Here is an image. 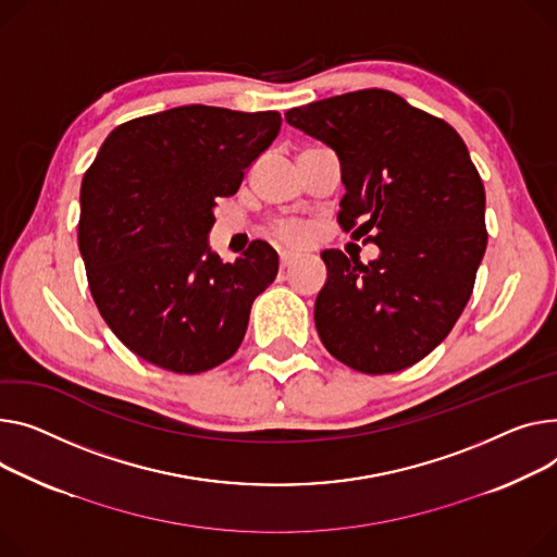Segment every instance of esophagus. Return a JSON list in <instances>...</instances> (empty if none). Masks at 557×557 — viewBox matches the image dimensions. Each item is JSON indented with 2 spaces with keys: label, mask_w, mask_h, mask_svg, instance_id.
Returning a JSON list of instances; mask_svg holds the SVG:
<instances>
[{
  "label": "esophagus",
  "mask_w": 557,
  "mask_h": 557,
  "mask_svg": "<svg viewBox=\"0 0 557 557\" xmlns=\"http://www.w3.org/2000/svg\"><path fill=\"white\" fill-rule=\"evenodd\" d=\"M293 262H295V255H290V252H282L280 255V267L282 269H288Z\"/></svg>",
  "instance_id": "esophagus-1"
}]
</instances>
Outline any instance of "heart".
<instances>
[{"label":"heart","instance_id":"1","mask_svg":"<svg viewBox=\"0 0 557 557\" xmlns=\"http://www.w3.org/2000/svg\"><path fill=\"white\" fill-rule=\"evenodd\" d=\"M275 235L286 244H302L309 239V228L300 221H280L275 226Z\"/></svg>","mask_w":557,"mask_h":557}]
</instances>
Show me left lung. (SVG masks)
Masks as SVG:
<instances>
[{
	"label": "left lung",
	"instance_id": "obj_1",
	"mask_svg": "<svg viewBox=\"0 0 557 557\" xmlns=\"http://www.w3.org/2000/svg\"><path fill=\"white\" fill-rule=\"evenodd\" d=\"M338 154V224L381 257L324 250L315 329L326 351L362 374L417 364L453 331L486 252V193L461 136L385 89L324 98L284 114Z\"/></svg>",
	"mask_w": 557,
	"mask_h": 557
}]
</instances>
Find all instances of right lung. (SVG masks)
<instances>
[{
    "label": "right lung",
    "instance_id": "right-lung-1",
    "mask_svg": "<svg viewBox=\"0 0 557 557\" xmlns=\"http://www.w3.org/2000/svg\"><path fill=\"white\" fill-rule=\"evenodd\" d=\"M280 127L277 111L174 107L119 125L85 172L78 246L91 298L143 360L201 374L239 349L280 262L259 239L221 262L208 248L212 208Z\"/></svg>",
    "mask_w": 557,
    "mask_h": 557
}]
</instances>
